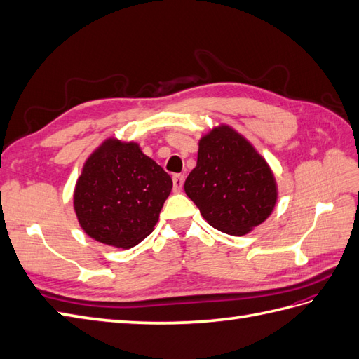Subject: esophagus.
<instances>
[{"mask_svg":"<svg viewBox=\"0 0 359 359\" xmlns=\"http://www.w3.org/2000/svg\"><path fill=\"white\" fill-rule=\"evenodd\" d=\"M172 181H173V191L175 194H180L182 186H184V175H181V173L173 175Z\"/></svg>","mask_w":359,"mask_h":359,"instance_id":"1","label":"esophagus"}]
</instances>
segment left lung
Wrapping results in <instances>:
<instances>
[{
    "mask_svg": "<svg viewBox=\"0 0 359 359\" xmlns=\"http://www.w3.org/2000/svg\"><path fill=\"white\" fill-rule=\"evenodd\" d=\"M198 146L196 168L184 190L204 219L231 236L266 221L277 203V182L255 146L226 125L201 137Z\"/></svg>",
    "mask_w": 359,
    "mask_h": 359,
    "instance_id": "left-lung-1",
    "label": "left lung"
}]
</instances>
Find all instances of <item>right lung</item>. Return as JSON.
<instances>
[{"label":"right lung","instance_id":"1","mask_svg":"<svg viewBox=\"0 0 359 359\" xmlns=\"http://www.w3.org/2000/svg\"><path fill=\"white\" fill-rule=\"evenodd\" d=\"M172 178L135 142L107 138L86 158L74 187L79 225L94 241L133 248L158 222Z\"/></svg>","mask_w":359,"mask_h":359}]
</instances>
